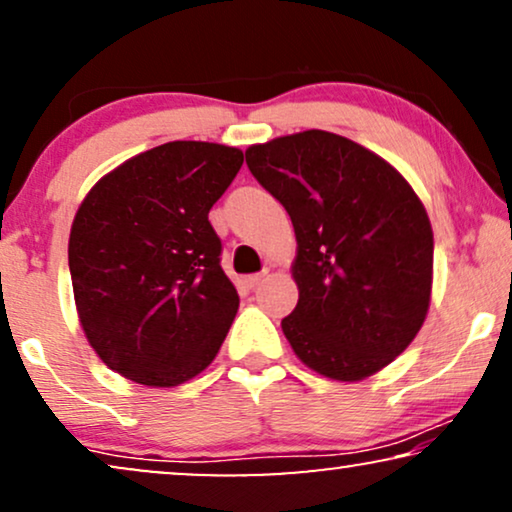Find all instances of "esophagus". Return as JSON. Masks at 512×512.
Wrapping results in <instances>:
<instances>
[{
	"mask_svg": "<svg viewBox=\"0 0 512 512\" xmlns=\"http://www.w3.org/2000/svg\"><path fill=\"white\" fill-rule=\"evenodd\" d=\"M265 277H268V270L258 272V275H249V277H244V282H247V286H249V289H254V286H258V284H261Z\"/></svg>",
	"mask_w": 512,
	"mask_h": 512,
	"instance_id": "obj_1",
	"label": "esophagus"
}]
</instances>
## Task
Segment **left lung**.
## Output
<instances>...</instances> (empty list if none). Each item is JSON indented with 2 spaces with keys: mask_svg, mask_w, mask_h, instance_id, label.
Wrapping results in <instances>:
<instances>
[{
  "mask_svg": "<svg viewBox=\"0 0 512 512\" xmlns=\"http://www.w3.org/2000/svg\"><path fill=\"white\" fill-rule=\"evenodd\" d=\"M244 153L296 230L298 305L282 319L291 349L331 380L375 375L408 349L429 312L433 230L422 200L394 165L326 130Z\"/></svg>",
  "mask_w": 512,
  "mask_h": 512,
  "instance_id": "left-lung-1",
  "label": "left lung"
}]
</instances>
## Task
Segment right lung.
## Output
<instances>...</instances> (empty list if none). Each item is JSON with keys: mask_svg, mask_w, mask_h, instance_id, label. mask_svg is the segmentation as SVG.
I'll return each instance as SVG.
<instances>
[{"mask_svg": "<svg viewBox=\"0 0 512 512\" xmlns=\"http://www.w3.org/2000/svg\"><path fill=\"white\" fill-rule=\"evenodd\" d=\"M242 163L235 146L167 142L83 198L69 233L74 303L90 347L118 375L177 387L219 354L240 296L209 209Z\"/></svg>", "mask_w": 512, "mask_h": 512, "instance_id": "1", "label": "right lung"}]
</instances>
